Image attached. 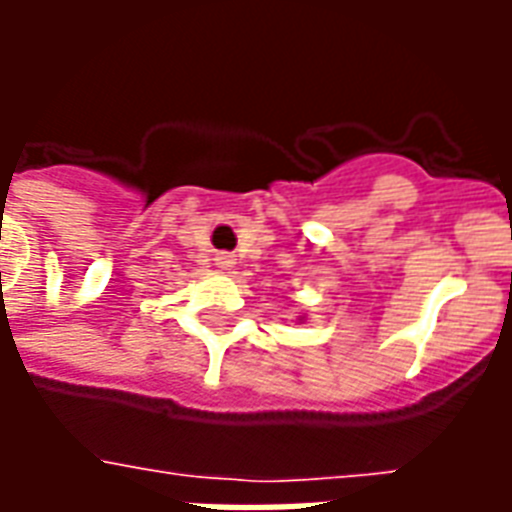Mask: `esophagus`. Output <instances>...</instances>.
<instances>
[{"mask_svg":"<svg viewBox=\"0 0 512 512\" xmlns=\"http://www.w3.org/2000/svg\"><path fill=\"white\" fill-rule=\"evenodd\" d=\"M213 263H216V268H224V271H227V268L235 266V257L230 255V252H219V255L213 257Z\"/></svg>","mask_w":512,"mask_h":512,"instance_id":"obj_1","label":"esophagus"}]
</instances>
